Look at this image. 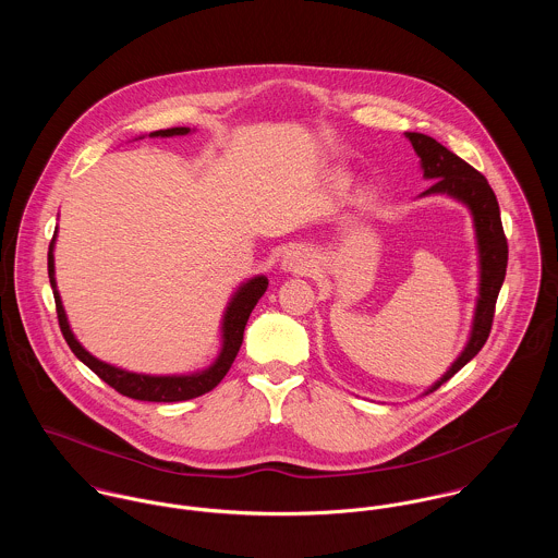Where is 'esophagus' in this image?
Masks as SVG:
<instances>
[{"label":"esophagus","mask_w":558,"mask_h":558,"mask_svg":"<svg viewBox=\"0 0 558 558\" xmlns=\"http://www.w3.org/2000/svg\"><path fill=\"white\" fill-rule=\"evenodd\" d=\"M281 268L283 272H294V275H305L314 268V255L310 253V248L296 244L292 248H288L281 257Z\"/></svg>","instance_id":"34e87169"}]
</instances>
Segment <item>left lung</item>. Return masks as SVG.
<instances>
[{
    "label": "left lung",
    "mask_w": 558,
    "mask_h": 558,
    "mask_svg": "<svg viewBox=\"0 0 558 558\" xmlns=\"http://www.w3.org/2000/svg\"><path fill=\"white\" fill-rule=\"evenodd\" d=\"M403 135L412 144L416 157L421 159L418 162H421L423 178L434 180L432 186L423 191L418 197L447 195L460 202L462 206H466L473 217L475 244H477V303H475V314L471 322V332H469L466 345L462 348L458 359L451 363V367L429 389H425L423 396H427L436 391L440 385H445L449 378H453L471 359H475L483 343L487 341L496 299L507 272V239L502 232L496 195L477 169L471 167L466 160L460 159L458 155H453L451 150H447L442 144H438L429 135H423V133H403Z\"/></svg>",
    "instance_id": "obj_1"
}]
</instances>
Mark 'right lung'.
Masks as SVG:
<instances>
[{"label": "right lung", "instance_id": "obj_1", "mask_svg": "<svg viewBox=\"0 0 558 558\" xmlns=\"http://www.w3.org/2000/svg\"><path fill=\"white\" fill-rule=\"evenodd\" d=\"M195 129L189 126H173V129H162L155 131L148 137H182V135H191ZM144 140V137H140ZM56 239H58V230L53 234V240L49 244V281H51V290H53V299H56V307H58V319H60V328L62 335L66 339V343L71 345V350L75 352V356L80 359L83 365H87L100 380H105L109 387H113L118 393L126 396L131 399H140V401H184V399L199 398L208 391H213L230 372L236 354H239L240 345H242V335H244V326L246 319L251 316L253 307L257 305V301L264 296L266 288H268V279L266 275H255L246 281H242L239 288L234 290L223 318H221V348L217 359L204 367V369H195L189 374H142V372H129L122 369L118 365L105 363L100 359H96L92 352H87L81 345L80 339L75 337L66 310L62 305V296L58 292V281H56Z\"/></svg>", "mask_w": 558, "mask_h": 558}]
</instances>
